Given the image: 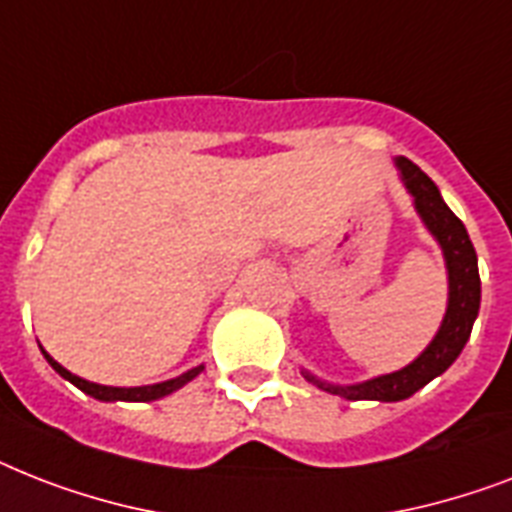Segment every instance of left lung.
Returning a JSON list of instances; mask_svg holds the SVG:
<instances>
[{
    "mask_svg": "<svg viewBox=\"0 0 512 512\" xmlns=\"http://www.w3.org/2000/svg\"><path fill=\"white\" fill-rule=\"evenodd\" d=\"M396 166L402 169L404 185L412 192L415 208L423 216L425 227L439 240L441 251H444L449 269V306L444 322H441V330L436 333L431 346L404 370L380 375V378L357 383V386H330V383H322L314 375L304 372V378L312 380L314 386L343 396V399H351V402H359V399L399 402V399L415 394L425 383H431L436 375H441L460 357V351L470 338V330H473V322L478 317V304H481L476 248L470 243L465 224L449 211L447 203L441 200L439 187L433 185L431 177L420 166H415L410 158H396Z\"/></svg>",
    "mask_w": 512,
    "mask_h": 512,
    "instance_id": "left-lung-1",
    "label": "left lung"
}]
</instances>
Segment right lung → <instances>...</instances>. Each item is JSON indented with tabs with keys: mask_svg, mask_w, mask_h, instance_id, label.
Returning <instances> with one entry per match:
<instances>
[{
	"mask_svg": "<svg viewBox=\"0 0 512 512\" xmlns=\"http://www.w3.org/2000/svg\"><path fill=\"white\" fill-rule=\"evenodd\" d=\"M44 357L55 372H60L65 380H71L73 386L81 388L84 394L94 396V399H102V402H153V399H161V396L174 394L177 388H182L185 383H190L195 375H198L203 367H195V370H187L185 375H179L174 380H163V383H155V386H140V388H113V386H97V383H89V380L79 378V375H73V372L65 370L63 365H57L55 359L49 357L47 351H44Z\"/></svg>",
	"mask_w": 512,
	"mask_h": 512,
	"instance_id": "1",
	"label": "right lung"
}]
</instances>
